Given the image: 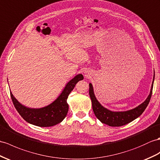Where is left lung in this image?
I'll return each instance as SVG.
<instances>
[{
    "label": "left lung",
    "mask_w": 160,
    "mask_h": 160,
    "mask_svg": "<svg viewBox=\"0 0 160 160\" xmlns=\"http://www.w3.org/2000/svg\"><path fill=\"white\" fill-rule=\"evenodd\" d=\"M155 79V74L153 75V82H152L151 88L150 93L147 99L144 102L132 109L126 111H112L107 109L101 104L98 100L96 99L94 92H93V85L89 83V93L92 100V108L96 117L101 122L107 125L112 127H119L126 125L138 118L140 115H141L144 111L145 110L147 105L149 104L151 97L153 91V82Z\"/></svg>",
    "instance_id": "1"
}]
</instances>
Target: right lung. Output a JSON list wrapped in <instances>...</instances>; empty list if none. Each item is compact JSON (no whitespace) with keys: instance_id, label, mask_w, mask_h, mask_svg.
<instances>
[{"instance_id":"1","label":"right lung","mask_w":160,"mask_h":160,"mask_svg":"<svg viewBox=\"0 0 160 160\" xmlns=\"http://www.w3.org/2000/svg\"><path fill=\"white\" fill-rule=\"evenodd\" d=\"M83 79L81 74L76 75L68 81L60 96L52 103L44 107L34 108L27 107L15 98L11 92V97L13 103L22 118L27 122L39 127H50L62 122L68 111L67 98L69 93L79 81Z\"/></svg>"}]
</instances>
